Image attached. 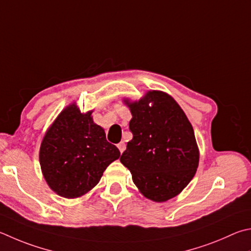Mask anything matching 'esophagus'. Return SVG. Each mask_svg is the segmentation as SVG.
Returning a JSON list of instances; mask_svg holds the SVG:
<instances>
[{
	"label": "esophagus",
	"mask_w": 251,
	"mask_h": 251,
	"mask_svg": "<svg viewBox=\"0 0 251 251\" xmlns=\"http://www.w3.org/2000/svg\"><path fill=\"white\" fill-rule=\"evenodd\" d=\"M117 148H118V149H120V151H121V152H123V151H124V150H125V148H126V145H125V143H124V141H121V143L117 145Z\"/></svg>",
	"instance_id": "1"
}]
</instances>
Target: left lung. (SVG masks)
Masks as SVG:
<instances>
[{
	"label": "left lung",
	"instance_id": "8db88e82",
	"mask_svg": "<svg viewBox=\"0 0 251 251\" xmlns=\"http://www.w3.org/2000/svg\"><path fill=\"white\" fill-rule=\"evenodd\" d=\"M133 139L121 162L140 193L154 202L176 197L197 172L200 152L193 127L175 99L148 91L138 101L125 99Z\"/></svg>",
	"mask_w": 251,
	"mask_h": 251
}]
</instances>
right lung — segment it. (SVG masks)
Wrapping results in <instances>:
<instances>
[{
  "label": "right lung",
  "mask_w": 251,
  "mask_h": 251,
  "mask_svg": "<svg viewBox=\"0 0 251 251\" xmlns=\"http://www.w3.org/2000/svg\"><path fill=\"white\" fill-rule=\"evenodd\" d=\"M75 103L67 106L49 127L40 145L39 162L49 188L67 199L80 198L99 183L108 165L120 158L116 146Z\"/></svg>",
  "instance_id": "add662e5"
}]
</instances>
